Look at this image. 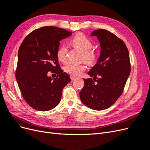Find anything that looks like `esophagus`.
Wrapping results in <instances>:
<instances>
[{
	"instance_id": "1",
	"label": "esophagus",
	"mask_w": 150,
	"mask_h": 150,
	"mask_svg": "<svg viewBox=\"0 0 150 150\" xmlns=\"http://www.w3.org/2000/svg\"><path fill=\"white\" fill-rule=\"evenodd\" d=\"M70 78H71V80H74V79H76L77 78H76V77L74 76H72V75H71V76H70Z\"/></svg>"
}]
</instances>
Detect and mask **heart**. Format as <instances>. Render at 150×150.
I'll list each match as a JSON object with an SVG mask.
<instances>
[{"label": "heart", "mask_w": 150, "mask_h": 150, "mask_svg": "<svg viewBox=\"0 0 150 150\" xmlns=\"http://www.w3.org/2000/svg\"><path fill=\"white\" fill-rule=\"evenodd\" d=\"M71 44L74 47L78 49L81 52V61H84L89 65L94 64L97 59L96 53L92 49L93 44L91 40L83 34H78L71 40ZM68 48L66 44H61L57 51V57L59 61L65 62L67 60ZM64 69L66 72L74 76L81 75L86 70L84 64L76 65L73 64H66Z\"/></svg>", "instance_id": "b5f03b06"}]
</instances>
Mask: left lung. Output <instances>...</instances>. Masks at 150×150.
Here are the masks:
<instances>
[{"label":"left lung","instance_id":"8db88e82","mask_svg":"<svg viewBox=\"0 0 150 150\" xmlns=\"http://www.w3.org/2000/svg\"><path fill=\"white\" fill-rule=\"evenodd\" d=\"M91 35L98 39L101 53L88 73L93 79H83L79 96L86 106L100 111L111 106L123 92L131 72L129 55L125 42L110 31L99 29Z\"/></svg>","mask_w":150,"mask_h":150}]
</instances>
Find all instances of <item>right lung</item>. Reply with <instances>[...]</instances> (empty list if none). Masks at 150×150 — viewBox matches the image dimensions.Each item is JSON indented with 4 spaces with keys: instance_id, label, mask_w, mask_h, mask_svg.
<instances>
[{
    "instance_id": "add662e5",
    "label": "right lung",
    "mask_w": 150,
    "mask_h": 150,
    "mask_svg": "<svg viewBox=\"0 0 150 150\" xmlns=\"http://www.w3.org/2000/svg\"><path fill=\"white\" fill-rule=\"evenodd\" d=\"M72 33L54 26H45L28 35L18 52L16 72L22 96L33 108L40 111L57 106L62 89L69 83V76L60 67L57 57L59 42ZM49 71L57 74L52 79Z\"/></svg>"
}]
</instances>
